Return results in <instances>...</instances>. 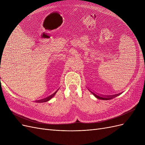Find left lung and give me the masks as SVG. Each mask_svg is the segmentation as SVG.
Here are the masks:
<instances>
[{"label":"left lung","mask_w":145,"mask_h":145,"mask_svg":"<svg viewBox=\"0 0 145 145\" xmlns=\"http://www.w3.org/2000/svg\"><path fill=\"white\" fill-rule=\"evenodd\" d=\"M90 92L95 96L96 98H97V99H100V100H107L112 99V98H114L115 97H116V96H117V95H118L120 94H115V95H105H105H97V94H96L93 93V92L91 91H90Z\"/></svg>","instance_id":"left-lung-1"}]
</instances>
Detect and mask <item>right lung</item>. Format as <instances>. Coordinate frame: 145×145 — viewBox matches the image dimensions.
Returning a JSON list of instances; mask_svg holds the SVG:
<instances>
[{"instance_id":"right-lung-1","label":"right lung","mask_w":145,"mask_h":145,"mask_svg":"<svg viewBox=\"0 0 145 145\" xmlns=\"http://www.w3.org/2000/svg\"><path fill=\"white\" fill-rule=\"evenodd\" d=\"M57 91L56 92H55V93L53 94H52V95H51L50 96H49V97H46V98H45V99H41V100H37L36 102H48V100H50L51 98H52L54 96V95L56 94V93H57Z\"/></svg>"}]
</instances>
